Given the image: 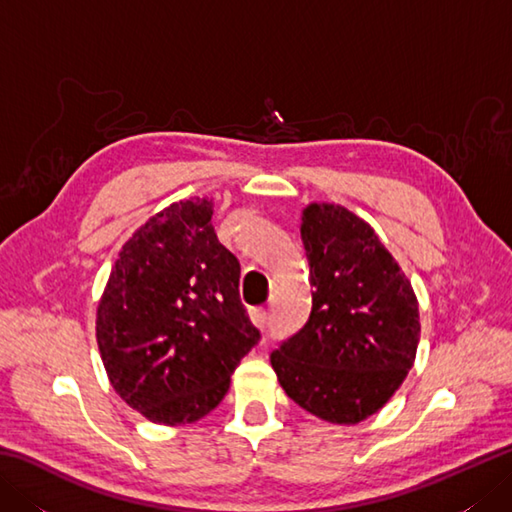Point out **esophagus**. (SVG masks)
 Returning a JSON list of instances; mask_svg holds the SVG:
<instances>
[{"label":"esophagus","instance_id":"34e87169","mask_svg":"<svg viewBox=\"0 0 512 512\" xmlns=\"http://www.w3.org/2000/svg\"><path fill=\"white\" fill-rule=\"evenodd\" d=\"M250 321H253L257 328H266L268 312L264 308H253V310H250Z\"/></svg>","mask_w":512,"mask_h":512}]
</instances>
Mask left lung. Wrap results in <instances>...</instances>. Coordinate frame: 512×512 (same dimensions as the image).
I'll return each instance as SVG.
<instances>
[{"mask_svg": "<svg viewBox=\"0 0 512 512\" xmlns=\"http://www.w3.org/2000/svg\"><path fill=\"white\" fill-rule=\"evenodd\" d=\"M301 242L314 288L310 319L270 363L301 409L356 424L385 407L416 361V292L374 228L345 206L308 204Z\"/></svg>", "mask_w": 512, "mask_h": 512, "instance_id": "1", "label": "left lung"}]
</instances>
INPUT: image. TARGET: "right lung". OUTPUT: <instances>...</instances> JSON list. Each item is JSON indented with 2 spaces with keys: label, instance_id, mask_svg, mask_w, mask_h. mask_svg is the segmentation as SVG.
Instances as JSON below:
<instances>
[{
  "label": "right lung",
  "instance_id": "right-lung-1",
  "mask_svg": "<svg viewBox=\"0 0 512 512\" xmlns=\"http://www.w3.org/2000/svg\"><path fill=\"white\" fill-rule=\"evenodd\" d=\"M257 341L213 200L173 202L127 239L96 308V343L129 407L167 427L204 418Z\"/></svg>",
  "mask_w": 512,
  "mask_h": 512
}]
</instances>
